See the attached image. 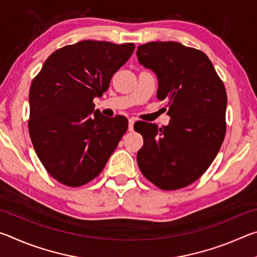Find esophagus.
I'll return each instance as SVG.
<instances>
[{
  "mask_svg": "<svg viewBox=\"0 0 257 257\" xmlns=\"http://www.w3.org/2000/svg\"><path fill=\"white\" fill-rule=\"evenodd\" d=\"M128 130H129V132H133V130H134V123H135V120L132 118V119H129L128 120Z\"/></svg>",
  "mask_w": 257,
  "mask_h": 257,
  "instance_id": "34e87169",
  "label": "esophagus"
}]
</instances>
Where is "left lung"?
Wrapping results in <instances>:
<instances>
[{
	"label": "left lung",
	"mask_w": 257,
	"mask_h": 257,
	"mask_svg": "<svg viewBox=\"0 0 257 257\" xmlns=\"http://www.w3.org/2000/svg\"><path fill=\"white\" fill-rule=\"evenodd\" d=\"M138 62L155 72L156 96L167 102L168 125L137 121L144 138L137 163L146 179L163 190L196 181L222 145L227 92L202 51L176 42H151L137 47Z\"/></svg>",
	"instance_id": "left-lung-1"
}]
</instances>
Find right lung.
<instances>
[{"mask_svg": "<svg viewBox=\"0 0 257 257\" xmlns=\"http://www.w3.org/2000/svg\"><path fill=\"white\" fill-rule=\"evenodd\" d=\"M135 44L81 41L53 52L29 90L28 129L46 171L79 187L102 172L128 129L123 115L107 118L93 99L107 90Z\"/></svg>", "mask_w": 257, "mask_h": 257, "instance_id": "add662e5", "label": "right lung"}]
</instances>
